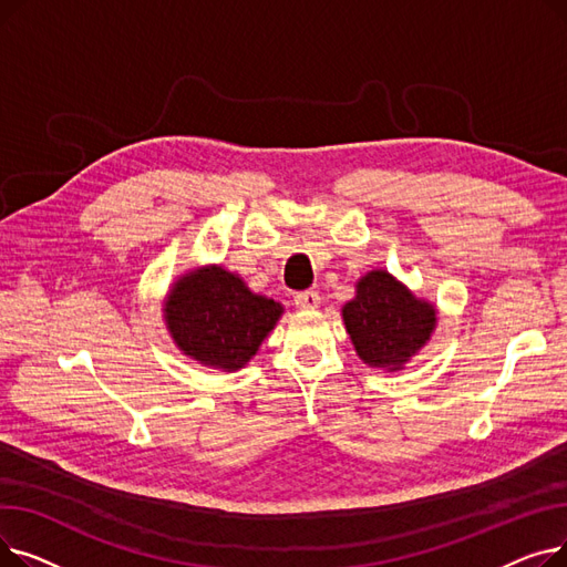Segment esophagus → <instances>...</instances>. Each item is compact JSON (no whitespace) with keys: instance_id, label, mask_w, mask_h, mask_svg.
I'll use <instances>...</instances> for the list:
<instances>
[{"instance_id":"esophagus-1","label":"esophagus","mask_w":567,"mask_h":567,"mask_svg":"<svg viewBox=\"0 0 567 567\" xmlns=\"http://www.w3.org/2000/svg\"><path fill=\"white\" fill-rule=\"evenodd\" d=\"M293 303L301 310H315L321 303V296H319V291H301L293 296Z\"/></svg>"}]
</instances>
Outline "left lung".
I'll return each mask as SVG.
<instances>
[{
	"instance_id": "1",
	"label": "left lung",
	"mask_w": 567,
	"mask_h": 567,
	"mask_svg": "<svg viewBox=\"0 0 567 567\" xmlns=\"http://www.w3.org/2000/svg\"><path fill=\"white\" fill-rule=\"evenodd\" d=\"M342 317L361 359L389 370H400L425 347L436 326V310L385 271L361 278L355 299L342 308Z\"/></svg>"
}]
</instances>
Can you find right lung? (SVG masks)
Masks as SVG:
<instances>
[{"mask_svg": "<svg viewBox=\"0 0 567 567\" xmlns=\"http://www.w3.org/2000/svg\"><path fill=\"white\" fill-rule=\"evenodd\" d=\"M282 306L252 293L220 266L202 268L169 291L167 329L186 355L223 370L244 368L274 331Z\"/></svg>", "mask_w": 567, "mask_h": 567, "instance_id": "1", "label": "right lung"}]
</instances>
